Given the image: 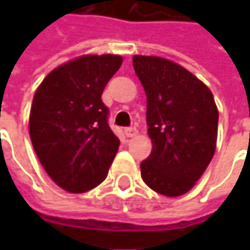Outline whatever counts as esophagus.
<instances>
[{
  "label": "esophagus",
  "instance_id": "34e87169",
  "mask_svg": "<svg viewBox=\"0 0 250 250\" xmlns=\"http://www.w3.org/2000/svg\"><path fill=\"white\" fill-rule=\"evenodd\" d=\"M125 135H126V138H133V136H136L138 135V129L135 128V126H129V128H125Z\"/></svg>",
  "mask_w": 250,
  "mask_h": 250
}]
</instances>
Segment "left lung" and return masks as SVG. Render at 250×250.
I'll return each instance as SVG.
<instances>
[{"label": "left lung", "instance_id": "obj_1", "mask_svg": "<svg viewBox=\"0 0 250 250\" xmlns=\"http://www.w3.org/2000/svg\"><path fill=\"white\" fill-rule=\"evenodd\" d=\"M146 93L150 156L140 163L145 184L164 196H181L211 161L218 111L210 89L181 65L160 57H133Z\"/></svg>", "mask_w": 250, "mask_h": 250}]
</instances>
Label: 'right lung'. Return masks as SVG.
<instances>
[{
    "mask_svg": "<svg viewBox=\"0 0 250 250\" xmlns=\"http://www.w3.org/2000/svg\"><path fill=\"white\" fill-rule=\"evenodd\" d=\"M121 63L120 55H83L55 68L36 90L32 145L45 172L68 192L100 185L118 151L101 94Z\"/></svg>",
    "mask_w": 250,
    "mask_h": 250,
    "instance_id": "add662e5",
    "label": "right lung"
}]
</instances>
